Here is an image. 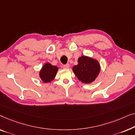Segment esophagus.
<instances>
[{"instance_id": "34e87169", "label": "esophagus", "mask_w": 135, "mask_h": 135, "mask_svg": "<svg viewBox=\"0 0 135 135\" xmlns=\"http://www.w3.org/2000/svg\"><path fill=\"white\" fill-rule=\"evenodd\" d=\"M64 68H65V69H68V68H69L70 67V65L69 64H65V65H64L63 66Z\"/></svg>"}]
</instances>
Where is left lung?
Instances as JSON below:
<instances>
[{
  "label": "left lung",
  "instance_id": "8db88e82",
  "mask_svg": "<svg viewBox=\"0 0 135 135\" xmlns=\"http://www.w3.org/2000/svg\"><path fill=\"white\" fill-rule=\"evenodd\" d=\"M72 70L79 81L84 84H90L97 78L101 68L95 59L82 56L78 59V65L73 66Z\"/></svg>",
  "mask_w": 135,
  "mask_h": 135
}]
</instances>
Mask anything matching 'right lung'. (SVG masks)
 <instances>
[{
  "instance_id": "add662e5",
  "label": "right lung",
  "mask_w": 135,
  "mask_h": 135,
  "mask_svg": "<svg viewBox=\"0 0 135 135\" xmlns=\"http://www.w3.org/2000/svg\"><path fill=\"white\" fill-rule=\"evenodd\" d=\"M59 68L57 66L52 65L49 62L45 64L39 72V76L45 83H50L56 77Z\"/></svg>"
}]
</instances>
